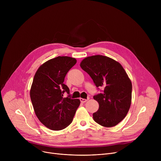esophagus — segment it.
Instances as JSON below:
<instances>
[{"label": "esophagus", "instance_id": "34e87169", "mask_svg": "<svg viewBox=\"0 0 161 161\" xmlns=\"http://www.w3.org/2000/svg\"><path fill=\"white\" fill-rule=\"evenodd\" d=\"M80 101H81V103H86L87 101V99L82 98H80Z\"/></svg>", "mask_w": 161, "mask_h": 161}]
</instances>
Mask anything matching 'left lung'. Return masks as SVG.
<instances>
[{
	"label": "left lung",
	"instance_id": "left-lung-1",
	"mask_svg": "<svg viewBox=\"0 0 161 161\" xmlns=\"http://www.w3.org/2000/svg\"><path fill=\"white\" fill-rule=\"evenodd\" d=\"M81 69L93 80L97 87L104 88L93 98L98 110L92 114L93 119L105 127L120 123L127 114L132 101V83L122 65L104 55H92L83 58Z\"/></svg>",
	"mask_w": 161,
	"mask_h": 161
}]
</instances>
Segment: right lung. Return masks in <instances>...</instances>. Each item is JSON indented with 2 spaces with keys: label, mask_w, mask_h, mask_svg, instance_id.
I'll return each mask as SVG.
<instances>
[{
  "label": "right lung",
  "mask_w": 161,
  "mask_h": 161,
  "mask_svg": "<svg viewBox=\"0 0 161 161\" xmlns=\"http://www.w3.org/2000/svg\"><path fill=\"white\" fill-rule=\"evenodd\" d=\"M77 62L75 58L58 56L42 64L34 76L30 97L35 113L47 128L60 130L71 124L79 99L64 97L69 88L63 83L67 72Z\"/></svg>",
  "instance_id": "right-lung-1"
}]
</instances>
